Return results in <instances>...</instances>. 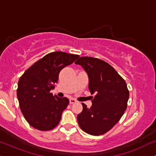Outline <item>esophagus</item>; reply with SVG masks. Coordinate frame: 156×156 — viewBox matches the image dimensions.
<instances>
[{
    "instance_id": "34e87169",
    "label": "esophagus",
    "mask_w": 156,
    "mask_h": 156,
    "mask_svg": "<svg viewBox=\"0 0 156 156\" xmlns=\"http://www.w3.org/2000/svg\"><path fill=\"white\" fill-rule=\"evenodd\" d=\"M76 103V100H74L73 98L69 99V103H70V104H73V103Z\"/></svg>"
}]
</instances>
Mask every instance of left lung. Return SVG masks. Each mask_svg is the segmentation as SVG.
Wrapping results in <instances>:
<instances>
[{
	"mask_svg": "<svg viewBox=\"0 0 156 156\" xmlns=\"http://www.w3.org/2000/svg\"><path fill=\"white\" fill-rule=\"evenodd\" d=\"M87 74L91 94H95L92 106L82 103L78 124L86 133H106L122 118L127 107L129 93L126 82L110 64L95 58L83 56L75 61Z\"/></svg>",
	"mask_w": 156,
	"mask_h": 156,
	"instance_id": "8db88e82",
	"label": "left lung"
}]
</instances>
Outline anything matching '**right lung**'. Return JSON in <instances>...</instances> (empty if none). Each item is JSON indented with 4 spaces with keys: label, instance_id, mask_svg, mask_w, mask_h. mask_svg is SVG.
I'll return each mask as SVG.
<instances>
[{
    "label": "right lung",
    "instance_id": "add662e5",
    "mask_svg": "<svg viewBox=\"0 0 156 156\" xmlns=\"http://www.w3.org/2000/svg\"><path fill=\"white\" fill-rule=\"evenodd\" d=\"M78 55L53 52L34 63L18 82L17 98L21 111L32 127L41 131L55 128L69 101L50 93L58 82L61 69L72 64Z\"/></svg>",
    "mask_w": 156,
    "mask_h": 156
}]
</instances>
